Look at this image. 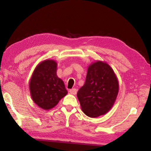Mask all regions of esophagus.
<instances>
[{"label":"esophagus","instance_id":"obj_1","mask_svg":"<svg viewBox=\"0 0 151 151\" xmlns=\"http://www.w3.org/2000/svg\"><path fill=\"white\" fill-rule=\"evenodd\" d=\"M69 92L72 94H76V92H77V90H76V88H72V89H70Z\"/></svg>","mask_w":151,"mask_h":151}]
</instances>
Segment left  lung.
Wrapping results in <instances>:
<instances>
[{
	"instance_id": "obj_1",
	"label": "left lung",
	"mask_w": 151,
	"mask_h": 151,
	"mask_svg": "<svg viewBox=\"0 0 151 151\" xmlns=\"http://www.w3.org/2000/svg\"><path fill=\"white\" fill-rule=\"evenodd\" d=\"M119 93V82L108 64L96 61L88 66L86 81L77 93L81 109L94 118L109 112Z\"/></svg>"
}]
</instances>
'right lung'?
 I'll list each match as a JSON object with an SVG mask.
<instances>
[{
  "label": "right lung",
  "instance_id": "1",
  "mask_svg": "<svg viewBox=\"0 0 151 151\" xmlns=\"http://www.w3.org/2000/svg\"><path fill=\"white\" fill-rule=\"evenodd\" d=\"M57 66L54 60L42 61L35 68L30 78L32 99L42 109H52L68 93L64 82L57 75Z\"/></svg>",
  "mask_w": 151,
  "mask_h": 151
}]
</instances>
